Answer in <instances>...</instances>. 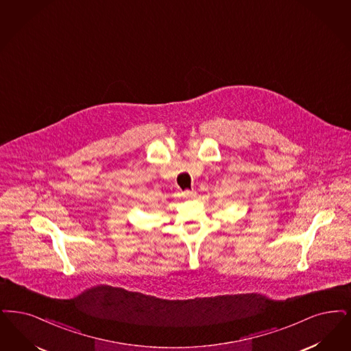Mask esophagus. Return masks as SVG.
<instances>
[{"label": "esophagus", "instance_id": "34e87169", "mask_svg": "<svg viewBox=\"0 0 351 351\" xmlns=\"http://www.w3.org/2000/svg\"><path fill=\"white\" fill-rule=\"evenodd\" d=\"M182 195H184L185 198H193V197L196 196V192H193V191H185Z\"/></svg>", "mask_w": 351, "mask_h": 351}]
</instances>
